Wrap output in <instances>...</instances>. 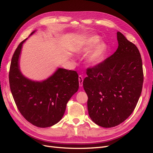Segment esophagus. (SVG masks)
Returning <instances> with one entry per match:
<instances>
[{
	"label": "esophagus",
	"mask_w": 153,
	"mask_h": 153,
	"mask_svg": "<svg viewBox=\"0 0 153 153\" xmlns=\"http://www.w3.org/2000/svg\"><path fill=\"white\" fill-rule=\"evenodd\" d=\"M78 80H79V85L80 87H82L83 85V81H84V78L82 75L78 76Z\"/></svg>",
	"instance_id": "1"
}]
</instances>
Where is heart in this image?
Listing matches in <instances>:
<instances>
[{
  "label": "heart",
  "mask_w": 153,
  "mask_h": 153,
  "mask_svg": "<svg viewBox=\"0 0 153 153\" xmlns=\"http://www.w3.org/2000/svg\"><path fill=\"white\" fill-rule=\"evenodd\" d=\"M100 41L98 36H89L76 49L77 53L85 54L93 48L86 57V62L91 66H96L102 62L107 52V45L102 41L99 42Z\"/></svg>",
  "instance_id": "heart-1"
}]
</instances>
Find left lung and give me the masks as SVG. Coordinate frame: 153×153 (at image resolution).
Instances as JSON below:
<instances>
[{
    "label": "left lung",
    "mask_w": 153,
    "mask_h": 153,
    "mask_svg": "<svg viewBox=\"0 0 153 153\" xmlns=\"http://www.w3.org/2000/svg\"><path fill=\"white\" fill-rule=\"evenodd\" d=\"M117 38V50L98 65L87 68L83 82L89 117L103 128L117 126L132 114L143 82L139 50L120 32Z\"/></svg>",
    "instance_id": "obj_1"
}]
</instances>
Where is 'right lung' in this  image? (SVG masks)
Instances as JSON below:
<instances>
[{
  "label": "right lung",
  "mask_w": 153,
  "mask_h": 153,
  "mask_svg": "<svg viewBox=\"0 0 153 153\" xmlns=\"http://www.w3.org/2000/svg\"><path fill=\"white\" fill-rule=\"evenodd\" d=\"M26 40L18 46L11 59L9 73L11 91L18 110L27 121L37 127H50L61 121L67 103L77 92L78 75L75 71L59 68L42 82L25 77L20 70L19 57Z\"/></svg>",
  "instance_id": "1"
}]
</instances>
